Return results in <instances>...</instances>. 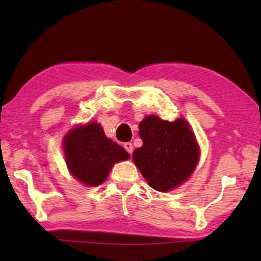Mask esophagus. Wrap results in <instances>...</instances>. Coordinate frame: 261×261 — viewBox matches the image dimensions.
<instances>
[{"label": "esophagus", "mask_w": 261, "mask_h": 261, "mask_svg": "<svg viewBox=\"0 0 261 261\" xmlns=\"http://www.w3.org/2000/svg\"><path fill=\"white\" fill-rule=\"evenodd\" d=\"M124 148L126 149V152L130 154L134 152V146H132L131 143H124Z\"/></svg>", "instance_id": "obj_1"}]
</instances>
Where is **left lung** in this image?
I'll use <instances>...</instances> for the list:
<instances>
[{"instance_id": "obj_1", "label": "left lung", "mask_w": 261, "mask_h": 261, "mask_svg": "<svg viewBox=\"0 0 261 261\" xmlns=\"http://www.w3.org/2000/svg\"><path fill=\"white\" fill-rule=\"evenodd\" d=\"M139 136L143 146L135 149L132 159L149 187L167 192L192 175L200 152L187 120L168 122L148 115L139 123Z\"/></svg>"}]
</instances>
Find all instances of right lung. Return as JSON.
I'll use <instances>...</instances> for the list:
<instances>
[{
    "label": "right lung",
    "mask_w": 261,
    "mask_h": 261,
    "mask_svg": "<svg viewBox=\"0 0 261 261\" xmlns=\"http://www.w3.org/2000/svg\"><path fill=\"white\" fill-rule=\"evenodd\" d=\"M63 148L70 174L88 187L102 184L115 163L130 158L121 145L106 137L96 122L70 130L63 139Z\"/></svg>",
    "instance_id": "right-lung-1"
}]
</instances>
